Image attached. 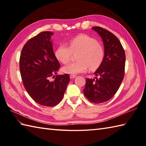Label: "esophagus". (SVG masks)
I'll return each instance as SVG.
<instances>
[{"instance_id":"1","label":"esophagus","mask_w":146,"mask_h":146,"mask_svg":"<svg viewBox=\"0 0 146 146\" xmlns=\"http://www.w3.org/2000/svg\"><path fill=\"white\" fill-rule=\"evenodd\" d=\"M70 77L71 79H73V78H75V77H76V75H71L70 76Z\"/></svg>"}]
</instances>
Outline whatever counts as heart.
<instances>
[{
  "mask_svg": "<svg viewBox=\"0 0 146 146\" xmlns=\"http://www.w3.org/2000/svg\"><path fill=\"white\" fill-rule=\"evenodd\" d=\"M68 46L61 44L56 49L55 56L63 64L70 61L73 53L76 54V61L63 68L64 73L76 75L86 72L88 68L91 70H97L104 60V48L97 39L86 35L74 37L68 42Z\"/></svg>",
  "mask_w": 146,
  "mask_h": 146,
  "instance_id": "1",
  "label": "heart"
}]
</instances>
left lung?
I'll return each instance as SVG.
<instances>
[{
    "instance_id": "left-lung-1",
    "label": "left lung",
    "mask_w": 146,
    "mask_h": 146,
    "mask_svg": "<svg viewBox=\"0 0 146 146\" xmlns=\"http://www.w3.org/2000/svg\"><path fill=\"white\" fill-rule=\"evenodd\" d=\"M104 42V60L94 74L97 77L86 78L83 93L92 103L110 100L116 94L124 77L125 54L122 44L113 34L101 27L92 28Z\"/></svg>"
}]
</instances>
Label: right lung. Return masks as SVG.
<instances>
[{
	"label": "right lung",
	"instance_id": "add662e5",
	"mask_svg": "<svg viewBox=\"0 0 146 146\" xmlns=\"http://www.w3.org/2000/svg\"><path fill=\"white\" fill-rule=\"evenodd\" d=\"M43 31L30 39L22 49L19 68L24 88L36 103L53 107L63 98L70 82L68 74L56 75L60 64L55 56L51 37ZM51 77L54 78L51 81Z\"/></svg>",
	"mask_w": 146,
	"mask_h": 146
}]
</instances>
